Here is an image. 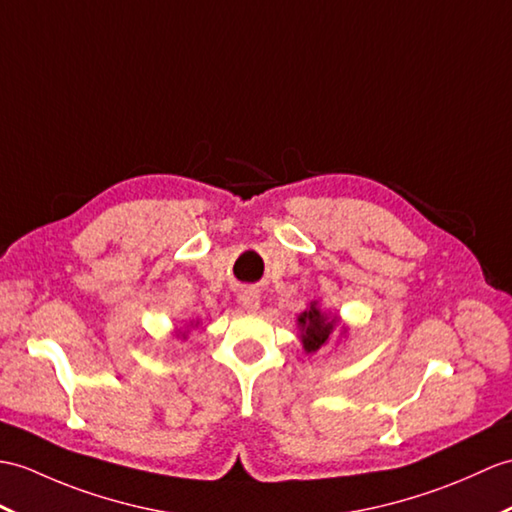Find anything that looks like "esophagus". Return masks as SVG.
I'll return each mask as SVG.
<instances>
[{"label":"esophagus","mask_w":512,"mask_h":512,"mask_svg":"<svg viewBox=\"0 0 512 512\" xmlns=\"http://www.w3.org/2000/svg\"><path fill=\"white\" fill-rule=\"evenodd\" d=\"M237 301L244 307L246 312H257L259 310V292L253 288H244L240 294H237Z\"/></svg>","instance_id":"obj_1"}]
</instances>
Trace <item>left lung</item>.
I'll return each instance as SVG.
<instances>
[{"instance_id":"8db88e82","label":"left lung","mask_w":512,"mask_h":512,"mask_svg":"<svg viewBox=\"0 0 512 512\" xmlns=\"http://www.w3.org/2000/svg\"><path fill=\"white\" fill-rule=\"evenodd\" d=\"M296 327H299V338L305 353H316L327 347L336 331H340V336L349 334V327L342 323V318L323 310L318 301H312L296 316Z\"/></svg>"}]
</instances>
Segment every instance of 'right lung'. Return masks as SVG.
Instances as JSON below:
<instances>
[{"mask_svg": "<svg viewBox=\"0 0 512 512\" xmlns=\"http://www.w3.org/2000/svg\"><path fill=\"white\" fill-rule=\"evenodd\" d=\"M198 325H200L198 320H196V323H194V320H192V323H189V327H198ZM189 327H187V329H176V338L185 340V338H187V331H189Z\"/></svg>", "mask_w": 512, "mask_h": 512, "instance_id": "1", "label": "right lung"}]
</instances>
